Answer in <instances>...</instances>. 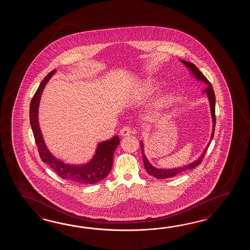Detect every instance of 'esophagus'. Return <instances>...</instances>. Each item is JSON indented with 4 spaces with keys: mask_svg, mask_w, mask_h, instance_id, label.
<instances>
[{
    "mask_svg": "<svg viewBox=\"0 0 250 250\" xmlns=\"http://www.w3.org/2000/svg\"><path fill=\"white\" fill-rule=\"evenodd\" d=\"M131 133H132V130H131V127H123L120 130V135L122 137H127V136H129Z\"/></svg>",
    "mask_w": 250,
    "mask_h": 250,
    "instance_id": "obj_1",
    "label": "esophagus"
}]
</instances>
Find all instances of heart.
I'll use <instances>...</instances> for the list:
<instances>
[{
    "label": "heart",
    "mask_w": 250,
    "mask_h": 250,
    "mask_svg": "<svg viewBox=\"0 0 250 250\" xmlns=\"http://www.w3.org/2000/svg\"><path fill=\"white\" fill-rule=\"evenodd\" d=\"M155 87L152 82H147L144 85L143 93L144 96H147L151 95L154 92ZM172 99V96L170 94H166L165 96H161L158 98L155 103H154V107L155 109H161L165 107L167 104H169Z\"/></svg>",
    "instance_id": "1"
}]
</instances>
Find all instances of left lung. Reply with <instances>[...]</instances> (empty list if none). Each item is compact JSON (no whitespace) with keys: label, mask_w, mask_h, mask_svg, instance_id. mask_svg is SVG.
<instances>
[{"label":"left lung","mask_w":250,"mask_h":250,"mask_svg":"<svg viewBox=\"0 0 250 250\" xmlns=\"http://www.w3.org/2000/svg\"><path fill=\"white\" fill-rule=\"evenodd\" d=\"M181 62L184 65H186L187 68H188V69L191 72V74L197 80H201L207 85V87L204 90V93L207 94L208 100H209V103H210V109H211V114H212V136H211L210 142L208 143L207 147L205 148L203 154L200 155V157L198 159L196 160L195 162H193V163L189 164V165H184V166L174 168V169H158V168L154 167L153 165L149 163L146 156L145 155V153H144V144L142 142H140V146H141V151H142V157H143L144 166H145L146 170L147 171V173L150 174V175L154 176V178H156V179H167V178L175 177L176 175L181 174L182 172H185L186 170H191V169L195 168L197 165H200L203 159H204V157H205V154H206L207 151H208L209 145L211 143L212 138H213V134H214V127H215V123H216V119H215V96H214V92H213V89H212V85L208 81V79L201 73V71L197 69L194 64L186 62V61H183V60H181Z\"/></svg>","instance_id":"obj_1"}]
</instances>
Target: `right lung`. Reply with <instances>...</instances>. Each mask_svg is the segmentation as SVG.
<instances>
[{
  "label": "right lung",
  "mask_w": 250,
  "mask_h": 250,
  "mask_svg": "<svg viewBox=\"0 0 250 250\" xmlns=\"http://www.w3.org/2000/svg\"><path fill=\"white\" fill-rule=\"evenodd\" d=\"M55 71L56 70L53 69L43 79L30 103V125L38 146L39 155L42 162L47 164L62 179L80 185L96 184L104 180L112 170L113 154L115 149L117 148L118 145L120 144V138L118 136H114L109 140L98 144L93 159L85 165H66L62 161L55 158L50 153L44 144L41 129L39 127L38 106L42 90Z\"/></svg>",
  "instance_id": "1"
}]
</instances>
